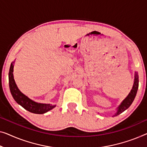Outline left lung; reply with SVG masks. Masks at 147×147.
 <instances>
[{
	"instance_id": "left-lung-1",
	"label": "left lung",
	"mask_w": 147,
	"mask_h": 147,
	"mask_svg": "<svg viewBox=\"0 0 147 147\" xmlns=\"http://www.w3.org/2000/svg\"><path fill=\"white\" fill-rule=\"evenodd\" d=\"M138 88H139V75H138V73H135V81H134V84H133V88L130 92V93L129 94L125 99L122 102L121 105L118 107L117 112L115 113L114 115H117L120 114V113H122L123 111L126 110L129 107L131 104H132L133 100H134L135 96H136Z\"/></svg>"
}]
</instances>
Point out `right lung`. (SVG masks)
Segmentation results:
<instances>
[{"instance_id":"1","label":"right lung","mask_w":147,"mask_h":147,"mask_svg":"<svg viewBox=\"0 0 147 147\" xmlns=\"http://www.w3.org/2000/svg\"><path fill=\"white\" fill-rule=\"evenodd\" d=\"M13 64L12 63L10 67L9 73H8V80H9V87L10 90L13 98L18 104L22 106L30 112L37 113V114H43L51 110V109L55 108V106H53L51 104H38L25 96L21 92L18 88L13 76Z\"/></svg>"}]
</instances>
